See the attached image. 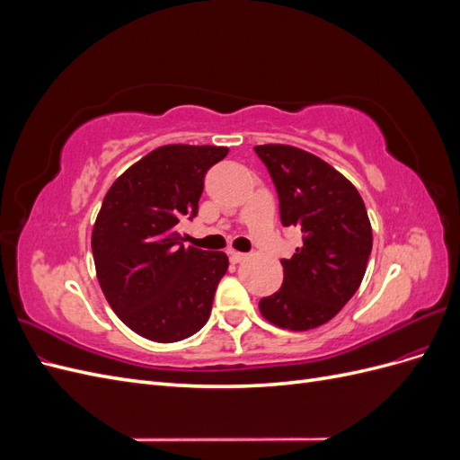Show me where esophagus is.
Here are the masks:
<instances>
[{
	"label": "esophagus",
	"mask_w": 460,
	"mask_h": 460,
	"mask_svg": "<svg viewBox=\"0 0 460 460\" xmlns=\"http://www.w3.org/2000/svg\"><path fill=\"white\" fill-rule=\"evenodd\" d=\"M247 259V255L245 253H240V252H230V261L232 262H242V261H245Z\"/></svg>",
	"instance_id": "1"
}]
</instances>
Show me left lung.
Here are the masks:
<instances>
[{"mask_svg": "<svg viewBox=\"0 0 460 460\" xmlns=\"http://www.w3.org/2000/svg\"><path fill=\"white\" fill-rule=\"evenodd\" d=\"M280 199L284 226L303 245L282 259L284 282L259 301L270 324L305 332L326 324L358 289L372 252V226L357 188L326 161L294 146H257Z\"/></svg>", "mask_w": 460, "mask_h": 460, "instance_id": "obj_1", "label": "left lung"}]
</instances>
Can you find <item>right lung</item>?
<instances>
[{
  "instance_id": "obj_1",
  "label": "right lung",
  "mask_w": 460,
  "mask_h": 460,
  "mask_svg": "<svg viewBox=\"0 0 460 460\" xmlns=\"http://www.w3.org/2000/svg\"><path fill=\"white\" fill-rule=\"evenodd\" d=\"M226 155L228 147L163 146L107 191L92 232L95 272L111 309L137 336L186 340L211 314L228 257L184 247L178 225L198 215L205 172Z\"/></svg>"
}]
</instances>
